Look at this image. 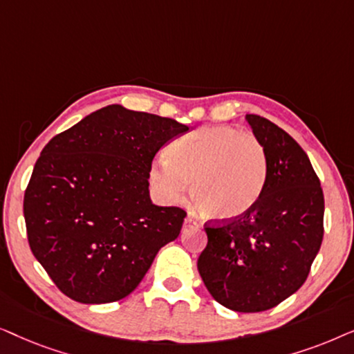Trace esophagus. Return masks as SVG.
I'll list each match as a JSON object with an SVG mask.
<instances>
[{"mask_svg": "<svg viewBox=\"0 0 354 354\" xmlns=\"http://www.w3.org/2000/svg\"><path fill=\"white\" fill-rule=\"evenodd\" d=\"M201 224L198 221H195L193 219V217H190L188 216L187 219H185V222H183V227H185V229H192V227H200Z\"/></svg>", "mask_w": 354, "mask_h": 354, "instance_id": "34e87169", "label": "esophagus"}]
</instances>
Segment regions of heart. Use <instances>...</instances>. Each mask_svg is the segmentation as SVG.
<instances>
[{
    "label": "heart",
    "mask_w": 354,
    "mask_h": 354,
    "mask_svg": "<svg viewBox=\"0 0 354 354\" xmlns=\"http://www.w3.org/2000/svg\"><path fill=\"white\" fill-rule=\"evenodd\" d=\"M151 182L169 200H192L211 219H232L259 200L268 178L266 149L253 133L234 125H211L177 138L167 161L151 167Z\"/></svg>",
    "instance_id": "b5f03b06"
}]
</instances>
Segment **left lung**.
<instances>
[{
	"instance_id": "8db88e82",
	"label": "left lung",
	"mask_w": 354,
	"mask_h": 354,
	"mask_svg": "<svg viewBox=\"0 0 354 354\" xmlns=\"http://www.w3.org/2000/svg\"><path fill=\"white\" fill-rule=\"evenodd\" d=\"M268 158V178L254 206L205 224L198 270L222 306L259 313L306 282L324 236V193L308 154L270 120L246 114Z\"/></svg>"
}]
</instances>
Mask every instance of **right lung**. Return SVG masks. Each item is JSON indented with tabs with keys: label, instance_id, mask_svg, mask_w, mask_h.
Wrapping results in <instances>:
<instances>
[{
	"label": "right lung",
	"instance_id": "1",
	"mask_svg": "<svg viewBox=\"0 0 354 354\" xmlns=\"http://www.w3.org/2000/svg\"><path fill=\"white\" fill-rule=\"evenodd\" d=\"M185 124L111 104L53 137L24 195L27 240L66 297L122 299L180 234L187 211L149 200L156 153Z\"/></svg>",
	"mask_w": 354,
	"mask_h": 354
}]
</instances>
